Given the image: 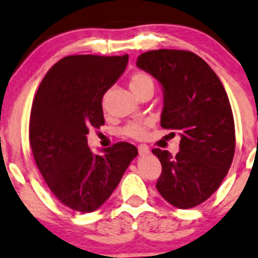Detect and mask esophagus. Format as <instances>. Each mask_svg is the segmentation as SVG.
Returning a JSON list of instances; mask_svg holds the SVG:
<instances>
[{
	"label": "esophagus",
	"mask_w": 258,
	"mask_h": 258,
	"mask_svg": "<svg viewBox=\"0 0 258 258\" xmlns=\"http://www.w3.org/2000/svg\"><path fill=\"white\" fill-rule=\"evenodd\" d=\"M151 153V149L147 145H140L139 146V154L140 155H147Z\"/></svg>",
	"instance_id": "1"
}]
</instances>
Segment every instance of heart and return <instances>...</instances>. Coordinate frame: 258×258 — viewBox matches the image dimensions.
<instances>
[{
	"instance_id": "heart-1",
	"label": "heart",
	"mask_w": 258,
	"mask_h": 258,
	"mask_svg": "<svg viewBox=\"0 0 258 258\" xmlns=\"http://www.w3.org/2000/svg\"><path fill=\"white\" fill-rule=\"evenodd\" d=\"M129 87L133 91L135 95H139L144 93L147 90H153L154 82L151 75L144 72H136L132 75L129 80ZM105 105V98L103 99V106ZM151 125L149 120H134L126 124L123 129V134L128 138L135 139V140H142L146 138L148 133V128Z\"/></svg>"
}]
</instances>
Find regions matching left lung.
<instances>
[{
    "mask_svg": "<svg viewBox=\"0 0 258 258\" xmlns=\"http://www.w3.org/2000/svg\"><path fill=\"white\" fill-rule=\"evenodd\" d=\"M136 66L163 87L161 126L178 130L176 157L154 148L163 166L159 194L180 209L209 199L230 170L236 149L232 109L218 75L191 51L161 49L138 57Z\"/></svg>",
    "mask_w": 258,
    "mask_h": 258,
    "instance_id": "obj_1",
    "label": "left lung"
}]
</instances>
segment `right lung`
Masks as SVG:
<instances>
[{
	"label": "right lung",
	"mask_w": 258,
	"mask_h": 258,
	"mask_svg": "<svg viewBox=\"0 0 258 258\" xmlns=\"http://www.w3.org/2000/svg\"><path fill=\"white\" fill-rule=\"evenodd\" d=\"M128 55L67 56L40 82L30 117L34 160L51 192L63 205L91 213L106 201L138 155V148L118 142L93 154L91 128L105 123L104 94L119 79Z\"/></svg>",
	"instance_id": "right-lung-1"
}]
</instances>
